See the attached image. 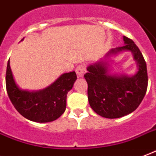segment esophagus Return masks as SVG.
Segmentation results:
<instances>
[{"label": "esophagus", "mask_w": 156, "mask_h": 156, "mask_svg": "<svg viewBox=\"0 0 156 156\" xmlns=\"http://www.w3.org/2000/svg\"><path fill=\"white\" fill-rule=\"evenodd\" d=\"M76 72L77 77L84 76V75L86 73V67H85V65H79L76 67Z\"/></svg>", "instance_id": "esophagus-1"}]
</instances>
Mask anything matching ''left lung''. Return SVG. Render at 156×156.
I'll return each mask as SVG.
<instances>
[{
	"instance_id": "obj_1",
	"label": "left lung",
	"mask_w": 156,
	"mask_h": 156,
	"mask_svg": "<svg viewBox=\"0 0 156 156\" xmlns=\"http://www.w3.org/2000/svg\"><path fill=\"white\" fill-rule=\"evenodd\" d=\"M124 45L112 49L106 58L128 50L132 52L138 71L134 76L111 75L107 62L100 60L87 67L84 78L88 83L90 107L98 115L115 119L132 113L142 102L147 93L148 76L142 54L132 40L124 37Z\"/></svg>"
}]
</instances>
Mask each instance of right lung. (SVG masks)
<instances>
[{
  "mask_svg": "<svg viewBox=\"0 0 156 156\" xmlns=\"http://www.w3.org/2000/svg\"><path fill=\"white\" fill-rule=\"evenodd\" d=\"M76 80L75 72L62 74L56 81L39 91H27L19 89L14 81L9 61L5 76L6 90L12 104L26 119L38 123L57 119L67 106V94Z\"/></svg>",
  "mask_w": 156,
  "mask_h": 156,
  "instance_id": "right-lung-1",
  "label": "right lung"
}]
</instances>
